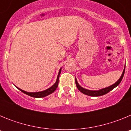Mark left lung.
Wrapping results in <instances>:
<instances>
[{"mask_svg": "<svg viewBox=\"0 0 131 131\" xmlns=\"http://www.w3.org/2000/svg\"><path fill=\"white\" fill-rule=\"evenodd\" d=\"M125 66L124 69H123V71L122 74H121V76L120 77V78L118 79V81L117 82H115L114 84H112L111 86H109L107 87L104 88V89H100L98 91H91V90H88V89H84V88L82 87L81 86H80L79 84L77 82V80L75 77V84L76 86H77V88L79 89V91H81L82 93L86 94V95L88 96H100L104 95L108 93L110 91H111L112 90H113L114 88H115L116 86H117L119 83H121V80H122L123 77V75H124L125 73Z\"/></svg>", "mask_w": 131, "mask_h": 131, "instance_id": "left-lung-1", "label": "left lung"}]
</instances>
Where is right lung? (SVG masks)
Segmentation results:
<instances>
[{"instance_id": "obj_1", "label": "right lung", "mask_w": 131, "mask_h": 131, "mask_svg": "<svg viewBox=\"0 0 131 131\" xmlns=\"http://www.w3.org/2000/svg\"><path fill=\"white\" fill-rule=\"evenodd\" d=\"M61 71H62V68H60V70H59L58 75L57 79H56V83L53 84L52 86H50V87L48 88V89H46V90H45V91H40V92H27V91H24V90L19 89V88L17 87V86H16V87L18 88L19 91H21L22 92H24V94H27V95L30 96H31V97H34V98H42V97L47 96L49 95V94H50L53 93V92L56 91V89H57L58 85L59 77H60V73H61Z\"/></svg>"}]
</instances>
